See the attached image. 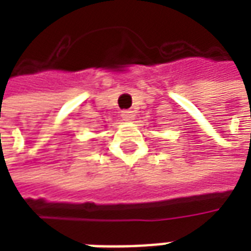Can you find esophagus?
Wrapping results in <instances>:
<instances>
[{
  "label": "esophagus",
  "mask_w": 251,
  "mask_h": 251,
  "mask_svg": "<svg viewBox=\"0 0 251 251\" xmlns=\"http://www.w3.org/2000/svg\"><path fill=\"white\" fill-rule=\"evenodd\" d=\"M122 118L125 121H131V120H134V113L131 111V110H124L122 111Z\"/></svg>",
  "instance_id": "esophagus-1"
}]
</instances>
